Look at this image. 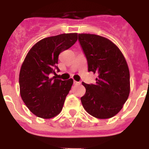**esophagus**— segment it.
Instances as JSON below:
<instances>
[{
    "mask_svg": "<svg viewBox=\"0 0 149 149\" xmlns=\"http://www.w3.org/2000/svg\"><path fill=\"white\" fill-rule=\"evenodd\" d=\"M73 83H74V84H75V85H79V84H81V83H80V82H78V81H74V82H73Z\"/></svg>",
    "mask_w": 149,
    "mask_h": 149,
    "instance_id": "34e87169",
    "label": "esophagus"
}]
</instances>
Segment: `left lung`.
Instances as JSON below:
<instances>
[{"label":"left lung","mask_w":149,"mask_h":149,"mask_svg":"<svg viewBox=\"0 0 149 149\" xmlns=\"http://www.w3.org/2000/svg\"><path fill=\"white\" fill-rule=\"evenodd\" d=\"M79 40L88 70L98 75L95 84L82 82L86 88L81 98L82 105L94 118H112L121 110L130 94V72L125 58L115 43L102 36L79 34Z\"/></svg>","instance_id":"1"}]
</instances>
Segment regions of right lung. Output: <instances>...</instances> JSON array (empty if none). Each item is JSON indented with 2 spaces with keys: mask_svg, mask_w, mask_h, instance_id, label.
<instances>
[{
  "mask_svg": "<svg viewBox=\"0 0 149 149\" xmlns=\"http://www.w3.org/2000/svg\"><path fill=\"white\" fill-rule=\"evenodd\" d=\"M77 33L46 37L28 52L19 73L20 94L28 109L43 119H50L61 112L66 96L73 84L72 79L62 81L51 73L55 69L59 54L75 44Z\"/></svg>",
  "mask_w": 149,
  "mask_h": 149,
  "instance_id": "right-lung-1",
  "label": "right lung"
}]
</instances>
